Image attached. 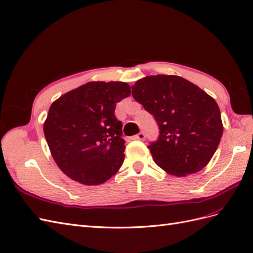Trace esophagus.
Here are the masks:
<instances>
[{
    "mask_svg": "<svg viewBox=\"0 0 253 253\" xmlns=\"http://www.w3.org/2000/svg\"><path fill=\"white\" fill-rule=\"evenodd\" d=\"M145 138H146V135L143 134L142 132L138 133L137 135L133 136V139H136V140H145Z\"/></svg>",
    "mask_w": 253,
    "mask_h": 253,
    "instance_id": "1",
    "label": "esophagus"
}]
</instances>
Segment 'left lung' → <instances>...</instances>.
I'll list each match as a JSON object with an SVG mask.
<instances>
[{
  "instance_id": "8db88e82",
  "label": "left lung",
  "mask_w": 253,
  "mask_h": 253,
  "mask_svg": "<svg viewBox=\"0 0 253 253\" xmlns=\"http://www.w3.org/2000/svg\"><path fill=\"white\" fill-rule=\"evenodd\" d=\"M133 98L154 116L159 139L148 148L171 175L186 176L206 167L219 145V107L206 91L177 76H150L132 86Z\"/></svg>"
}]
</instances>
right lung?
Wrapping results in <instances>:
<instances>
[{
  "instance_id": "1",
  "label": "right lung",
  "mask_w": 253,
  "mask_h": 253,
  "mask_svg": "<svg viewBox=\"0 0 253 253\" xmlns=\"http://www.w3.org/2000/svg\"><path fill=\"white\" fill-rule=\"evenodd\" d=\"M129 94L125 82H89L53 102L43 132L54 161L70 179L99 185L117 173L126 146L115 108Z\"/></svg>"
}]
</instances>
